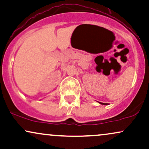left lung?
Returning a JSON list of instances; mask_svg holds the SVG:
<instances>
[{"mask_svg":"<svg viewBox=\"0 0 149 149\" xmlns=\"http://www.w3.org/2000/svg\"><path fill=\"white\" fill-rule=\"evenodd\" d=\"M100 103L101 104H108L107 103H102V102H100Z\"/></svg>","mask_w":149,"mask_h":149,"instance_id":"left-lung-1","label":"left lung"}]
</instances>
